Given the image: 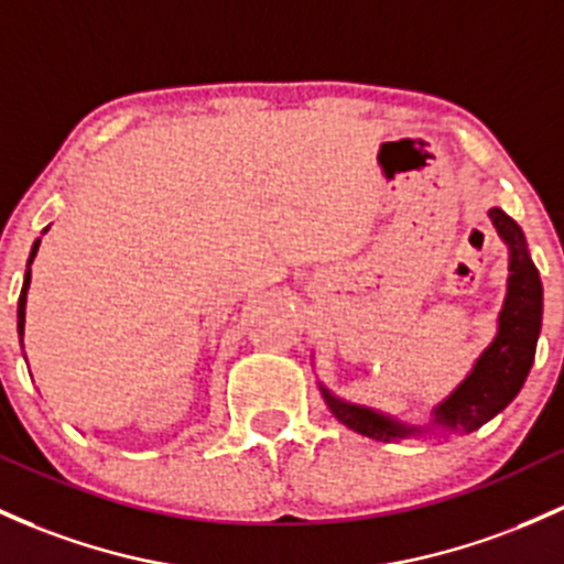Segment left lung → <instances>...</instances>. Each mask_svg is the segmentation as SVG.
I'll return each mask as SVG.
<instances>
[{"instance_id": "1", "label": "left lung", "mask_w": 564, "mask_h": 564, "mask_svg": "<svg viewBox=\"0 0 564 564\" xmlns=\"http://www.w3.org/2000/svg\"><path fill=\"white\" fill-rule=\"evenodd\" d=\"M489 217H492L495 228H498L502 241L511 250V263H508L511 274H508L506 304L500 308L498 336L484 349V355L478 357L474 371L468 373V379L444 403L435 405L433 425L422 430L405 427L401 422L392 420V416L379 414V411L338 401L323 387L325 403L330 405V411L341 425L377 441L409 438V435L427 433L433 427L470 433V430L481 427L484 422L492 420L522 390L532 360H535V344L538 333H541L543 284L530 252H527L524 234L517 226V220H511L498 207L489 209Z\"/></svg>"}]
</instances>
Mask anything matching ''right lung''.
I'll use <instances>...</instances> for the list:
<instances>
[{
  "mask_svg": "<svg viewBox=\"0 0 564 564\" xmlns=\"http://www.w3.org/2000/svg\"><path fill=\"white\" fill-rule=\"evenodd\" d=\"M37 247H40V239L34 241V247H32V256H29V265H32L34 256H37ZM29 282H32V269H26V276H23V290H21V299H18V336H23V319H26V290H29Z\"/></svg>",
  "mask_w": 564,
  "mask_h": 564,
  "instance_id": "obj_1",
  "label": "right lung"
}]
</instances>
